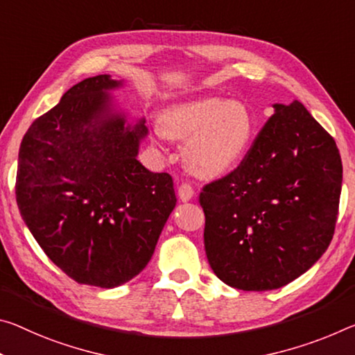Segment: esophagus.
Listing matches in <instances>:
<instances>
[{"label":"esophagus","mask_w":355,"mask_h":355,"mask_svg":"<svg viewBox=\"0 0 355 355\" xmlns=\"http://www.w3.org/2000/svg\"><path fill=\"white\" fill-rule=\"evenodd\" d=\"M194 198V189L188 183H182L178 187V199L182 202H188Z\"/></svg>","instance_id":"obj_1"}]
</instances>
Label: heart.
<instances>
[{"instance_id": "obj_1", "label": "heart", "mask_w": 355, "mask_h": 355, "mask_svg": "<svg viewBox=\"0 0 355 355\" xmlns=\"http://www.w3.org/2000/svg\"><path fill=\"white\" fill-rule=\"evenodd\" d=\"M157 137L186 140L183 159L196 175L219 178L237 168L254 139V120L239 101L200 98L173 104L155 126Z\"/></svg>"}]
</instances>
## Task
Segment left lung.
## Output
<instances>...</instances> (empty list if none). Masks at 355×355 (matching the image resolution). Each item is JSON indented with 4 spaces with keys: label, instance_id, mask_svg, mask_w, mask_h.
Wrapping results in <instances>:
<instances>
[{
    "label": "left lung",
    "instance_id": "obj_1",
    "mask_svg": "<svg viewBox=\"0 0 355 355\" xmlns=\"http://www.w3.org/2000/svg\"><path fill=\"white\" fill-rule=\"evenodd\" d=\"M246 159L199 196L216 277L272 291L316 263L334 237L343 166L335 140L305 105L273 104Z\"/></svg>",
    "mask_w": 355,
    "mask_h": 355
}]
</instances>
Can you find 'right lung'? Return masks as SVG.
Segmentation results:
<instances>
[{"mask_svg": "<svg viewBox=\"0 0 355 355\" xmlns=\"http://www.w3.org/2000/svg\"><path fill=\"white\" fill-rule=\"evenodd\" d=\"M109 74L67 89L21 140L15 198L55 266L77 283L112 289L142 272L177 205L168 173L137 159L148 136L112 92Z\"/></svg>", "mask_w": 355, "mask_h": 355, "instance_id": "1", "label": "right lung"}]
</instances>
